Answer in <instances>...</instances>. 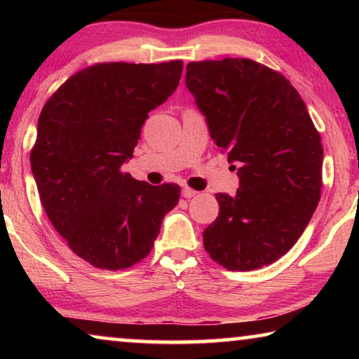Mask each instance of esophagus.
Returning <instances> with one entry per match:
<instances>
[{
    "instance_id": "1",
    "label": "esophagus",
    "mask_w": 359,
    "mask_h": 359,
    "mask_svg": "<svg viewBox=\"0 0 359 359\" xmlns=\"http://www.w3.org/2000/svg\"><path fill=\"white\" fill-rule=\"evenodd\" d=\"M196 193H198V191H194L193 188H190V187H185L184 190H182V196L190 199V198H193V196H196Z\"/></svg>"
}]
</instances>
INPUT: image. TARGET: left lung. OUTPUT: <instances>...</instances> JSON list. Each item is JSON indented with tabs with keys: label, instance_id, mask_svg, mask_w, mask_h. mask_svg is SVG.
I'll return each instance as SVG.
<instances>
[{
	"label": "left lung",
	"instance_id": "8db88e82",
	"mask_svg": "<svg viewBox=\"0 0 359 359\" xmlns=\"http://www.w3.org/2000/svg\"><path fill=\"white\" fill-rule=\"evenodd\" d=\"M185 82L210 137L228 151V161L239 163L234 196L215 194L220 212L203 233L205 252L228 271L274 263L318 205L320 133L288 79L253 60L191 62Z\"/></svg>",
	"mask_w": 359,
	"mask_h": 359
}]
</instances>
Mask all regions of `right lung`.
Masks as SVG:
<instances>
[{
	"label": "right lung",
	"instance_id": "right-lung-1",
	"mask_svg": "<svg viewBox=\"0 0 359 359\" xmlns=\"http://www.w3.org/2000/svg\"><path fill=\"white\" fill-rule=\"evenodd\" d=\"M184 62L96 63L72 74L42 107L29 154L48 220L77 257L107 271L150 253L177 184L121 171L149 112L177 88Z\"/></svg>",
	"mask_w": 359,
	"mask_h": 359
}]
</instances>
